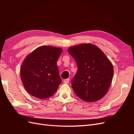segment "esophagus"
Listing matches in <instances>:
<instances>
[{
  "label": "esophagus",
  "mask_w": 134,
  "mask_h": 134,
  "mask_svg": "<svg viewBox=\"0 0 134 134\" xmlns=\"http://www.w3.org/2000/svg\"><path fill=\"white\" fill-rule=\"evenodd\" d=\"M69 81H70V79L67 78V79H65L64 80V83H65V84H68V83H69Z\"/></svg>",
  "instance_id": "obj_1"
}]
</instances>
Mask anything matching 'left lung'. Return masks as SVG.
Returning a JSON list of instances; mask_svg holds the SVG:
<instances>
[{
	"label": "left lung",
	"mask_w": 134,
	"mask_h": 134,
	"mask_svg": "<svg viewBox=\"0 0 134 134\" xmlns=\"http://www.w3.org/2000/svg\"><path fill=\"white\" fill-rule=\"evenodd\" d=\"M68 51L78 68L71 80L75 94L87 102L102 98L108 91L113 78L110 61L98 47L91 43L72 46Z\"/></svg>",
	"instance_id": "left-lung-1"
}]
</instances>
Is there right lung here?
Masks as SVG:
<instances>
[{
	"instance_id": "obj_1",
	"label": "right lung",
	"mask_w": 134,
	"mask_h": 134,
	"mask_svg": "<svg viewBox=\"0 0 134 134\" xmlns=\"http://www.w3.org/2000/svg\"><path fill=\"white\" fill-rule=\"evenodd\" d=\"M63 50L49 46L36 48L23 61L21 77L30 94L40 99L50 97L62 83L57 60Z\"/></svg>"
}]
</instances>
